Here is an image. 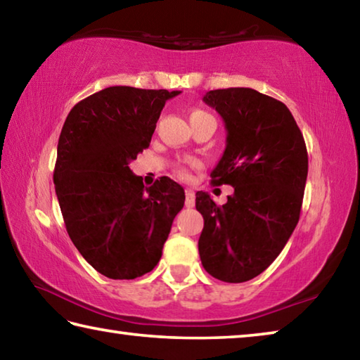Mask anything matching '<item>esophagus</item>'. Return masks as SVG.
<instances>
[{
    "instance_id": "34e87169",
    "label": "esophagus",
    "mask_w": 360,
    "mask_h": 360,
    "mask_svg": "<svg viewBox=\"0 0 360 360\" xmlns=\"http://www.w3.org/2000/svg\"><path fill=\"white\" fill-rule=\"evenodd\" d=\"M195 205V192L192 188H187L186 191V206L187 208H193Z\"/></svg>"
}]
</instances>
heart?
Instances as JSON below:
<instances>
[{"mask_svg":"<svg viewBox=\"0 0 360 360\" xmlns=\"http://www.w3.org/2000/svg\"><path fill=\"white\" fill-rule=\"evenodd\" d=\"M200 114H205V112L200 111V109H193V111L191 112V117H195V115H200ZM178 174L181 176V178H184V179L188 178V172H187V168H184V167H179L178 168Z\"/></svg>","mask_w":360,"mask_h":360,"instance_id":"obj_1","label":"heart"}]
</instances>
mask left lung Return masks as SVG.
<instances>
[{"instance_id": "8db88e82", "label": "left lung", "mask_w": 360, "mask_h": 360, "mask_svg": "<svg viewBox=\"0 0 360 360\" xmlns=\"http://www.w3.org/2000/svg\"><path fill=\"white\" fill-rule=\"evenodd\" d=\"M203 101L227 130L211 181L235 192L222 206L197 192L195 206L205 219L200 259L211 276L245 283L271 265L295 229L308 176L307 146L288 106L257 90H210Z\"/></svg>"}]
</instances>
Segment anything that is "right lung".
Segmentation results:
<instances>
[{
	"label": "right lung",
	"instance_id": "1",
	"mask_svg": "<svg viewBox=\"0 0 360 360\" xmlns=\"http://www.w3.org/2000/svg\"><path fill=\"white\" fill-rule=\"evenodd\" d=\"M173 90L114 85L71 109L58 138L53 184L71 241L96 271L135 279L158 264L184 188L167 176L146 187L130 162L149 148Z\"/></svg>",
	"mask_w": 360,
	"mask_h": 360
}]
</instances>
